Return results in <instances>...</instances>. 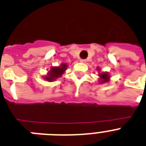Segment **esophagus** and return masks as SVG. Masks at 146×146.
I'll use <instances>...</instances> for the list:
<instances>
[{
	"label": "esophagus",
	"instance_id": "34e87169",
	"mask_svg": "<svg viewBox=\"0 0 146 146\" xmlns=\"http://www.w3.org/2000/svg\"><path fill=\"white\" fill-rule=\"evenodd\" d=\"M80 62H81V63H86V59H80Z\"/></svg>",
	"mask_w": 146,
	"mask_h": 146
}]
</instances>
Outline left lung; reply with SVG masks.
Returning a JSON list of instances; mask_svg holds the SVG:
<instances>
[{"instance_id": "left-lung-1", "label": "left lung", "mask_w": 146, "mask_h": 146, "mask_svg": "<svg viewBox=\"0 0 146 146\" xmlns=\"http://www.w3.org/2000/svg\"><path fill=\"white\" fill-rule=\"evenodd\" d=\"M100 77L101 79L103 80V81L101 82H106L108 80V79H109V75H108L107 73H103V74H101L100 75Z\"/></svg>"}]
</instances>
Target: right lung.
I'll use <instances>...</instances> for the list:
<instances>
[{"label": "right lung", "instance_id": "1", "mask_svg": "<svg viewBox=\"0 0 146 146\" xmlns=\"http://www.w3.org/2000/svg\"><path fill=\"white\" fill-rule=\"evenodd\" d=\"M66 68V64H62L60 67H52L45 79L48 81H53L56 78L60 77Z\"/></svg>", "mask_w": 146, "mask_h": 146}]
</instances>
